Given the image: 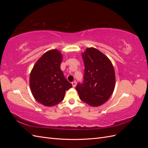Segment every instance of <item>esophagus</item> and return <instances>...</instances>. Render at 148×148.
I'll use <instances>...</instances> for the list:
<instances>
[{
    "instance_id": "1",
    "label": "esophagus",
    "mask_w": 148,
    "mask_h": 148,
    "mask_svg": "<svg viewBox=\"0 0 148 148\" xmlns=\"http://www.w3.org/2000/svg\"><path fill=\"white\" fill-rule=\"evenodd\" d=\"M71 84H72V86H73V88H75L76 86H77V82H76L75 81V82H72V83H71Z\"/></svg>"
}]
</instances>
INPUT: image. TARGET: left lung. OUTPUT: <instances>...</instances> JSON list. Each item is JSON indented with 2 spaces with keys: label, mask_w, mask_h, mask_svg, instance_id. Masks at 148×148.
Masks as SVG:
<instances>
[{
  "label": "left lung",
  "mask_w": 148,
  "mask_h": 148,
  "mask_svg": "<svg viewBox=\"0 0 148 148\" xmlns=\"http://www.w3.org/2000/svg\"><path fill=\"white\" fill-rule=\"evenodd\" d=\"M84 64V81L76 87L82 101L92 107H98L109 100L115 86L112 64L104 53L94 47L82 53Z\"/></svg>",
  "instance_id": "obj_1"
}]
</instances>
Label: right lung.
<instances>
[{
  "label": "right lung",
  "mask_w": 148,
  "mask_h": 148,
  "mask_svg": "<svg viewBox=\"0 0 148 148\" xmlns=\"http://www.w3.org/2000/svg\"><path fill=\"white\" fill-rule=\"evenodd\" d=\"M63 59L57 49L48 51L39 58L31 71L29 86L34 99L41 104L54 106L64 100L72 87L60 69Z\"/></svg>",
  "instance_id": "obj_1"
}]
</instances>
